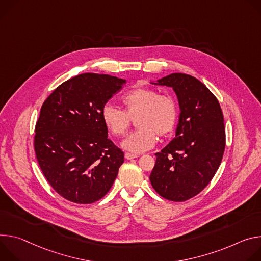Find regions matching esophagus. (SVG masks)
Returning <instances> with one entry per match:
<instances>
[{
  "label": "esophagus",
  "instance_id": "1",
  "mask_svg": "<svg viewBox=\"0 0 261 261\" xmlns=\"http://www.w3.org/2000/svg\"><path fill=\"white\" fill-rule=\"evenodd\" d=\"M124 156H125V159H126V160H133V159L138 158L139 155H138V154H133V153H129V152H125Z\"/></svg>",
  "mask_w": 261,
  "mask_h": 261
}]
</instances>
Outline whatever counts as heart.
<instances>
[{
    "label": "heart",
    "instance_id": "obj_1",
    "mask_svg": "<svg viewBox=\"0 0 261 261\" xmlns=\"http://www.w3.org/2000/svg\"><path fill=\"white\" fill-rule=\"evenodd\" d=\"M124 111L107 103L101 110V119L107 129L114 136L124 135L130 119L136 117L137 130L129 134L121 146L134 153L151 149L156 142V135L164 138L174 129L177 122V106L172 97L161 95L150 88H137L122 97Z\"/></svg>",
    "mask_w": 261,
    "mask_h": 261
}]
</instances>
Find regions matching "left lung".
I'll return each instance as SVG.
<instances>
[{
	"label": "left lung",
	"mask_w": 261,
	"mask_h": 261,
	"mask_svg": "<svg viewBox=\"0 0 261 261\" xmlns=\"http://www.w3.org/2000/svg\"><path fill=\"white\" fill-rule=\"evenodd\" d=\"M154 85L171 87L180 109L175 138L156 152L149 176L155 192L181 202L203 190L215 176L225 150V126L217 97L196 77L171 73Z\"/></svg>",
	"instance_id": "1"
}]
</instances>
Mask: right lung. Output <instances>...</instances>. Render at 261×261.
<instances>
[{
	"label": "right lung",
	"mask_w": 261,
	"mask_h": 261,
	"mask_svg": "<svg viewBox=\"0 0 261 261\" xmlns=\"http://www.w3.org/2000/svg\"><path fill=\"white\" fill-rule=\"evenodd\" d=\"M125 82L82 73L58 86L41 107L35 126L36 158L48 184L68 201L93 203L118 175L124 154L108 139L101 110Z\"/></svg>",
	"instance_id": "1"
}]
</instances>
